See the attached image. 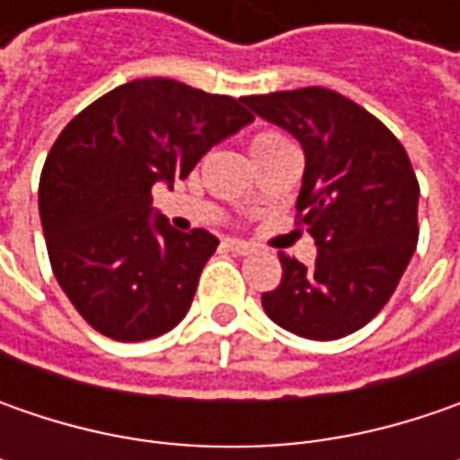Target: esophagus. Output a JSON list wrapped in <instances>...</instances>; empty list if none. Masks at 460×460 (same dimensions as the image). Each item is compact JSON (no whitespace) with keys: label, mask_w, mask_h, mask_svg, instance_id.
I'll return each mask as SVG.
<instances>
[{"label":"esophagus","mask_w":460,"mask_h":460,"mask_svg":"<svg viewBox=\"0 0 460 460\" xmlns=\"http://www.w3.org/2000/svg\"><path fill=\"white\" fill-rule=\"evenodd\" d=\"M227 248H230L235 256H251V253H253V245H251V243H245V240L230 238L227 240Z\"/></svg>","instance_id":"1"}]
</instances>
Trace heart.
<instances>
[{
    "mask_svg": "<svg viewBox=\"0 0 460 460\" xmlns=\"http://www.w3.org/2000/svg\"><path fill=\"white\" fill-rule=\"evenodd\" d=\"M276 143H284V137L279 133H258L256 137H253V151L269 148V146H276Z\"/></svg>",
    "mask_w": 460,
    "mask_h": 460,
    "instance_id": "1",
    "label": "heart"
}]
</instances>
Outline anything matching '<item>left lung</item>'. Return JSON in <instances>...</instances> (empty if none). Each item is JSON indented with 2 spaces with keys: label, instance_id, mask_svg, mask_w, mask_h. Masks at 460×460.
Returning a JSON list of instances; mask_svg holds the SVG:
<instances>
[{
  "label": "left lung",
  "instance_id": "left-lung-1",
  "mask_svg": "<svg viewBox=\"0 0 460 460\" xmlns=\"http://www.w3.org/2000/svg\"><path fill=\"white\" fill-rule=\"evenodd\" d=\"M243 104L299 140L305 176L296 209L317 245L312 266L281 256V284L261 296L263 309L309 341L350 335L379 314L415 253L412 164L376 117L323 86Z\"/></svg>",
  "mask_w": 460,
  "mask_h": 460
}]
</instances>
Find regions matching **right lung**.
<instances>
[{
    "mask_svg": "<svg viewBox=\"0 0 460 460\" xmlns=\"http://www.w3.org/2000/svg\"><path fill=\"white\" fill-rule=\"evenodd\" d=\"M253 115L240 99L181 81L137 79L99 97L58 135L40 173V222L53 274L97 332L137 343L179 325L220 240L181 233L151 189L186 179Z\"/></svg>",
    "mask_w": 460,
    "mask_h": 460,
    "instance_id": "right-lung-1",
    "label": "right lung"
}]
</instances>
